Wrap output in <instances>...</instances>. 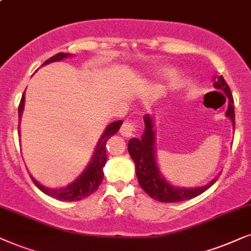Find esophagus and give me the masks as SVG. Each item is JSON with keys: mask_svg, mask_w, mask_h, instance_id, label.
I'll list each match as a JSON object with an SVG mask.
<instances>
[{"mask_svg": "<svg viewBox=\"0 0 251 251\" xmlns=\"http://www.w3.org/2000/svg\"><path fill=\"white\" fill-rule=\"evenodd\" d=\"M136 133H138V128H136L134 123L125 122L122 125V127H120V134L125 136V138H132Z\"/></svg>", "mask_w": 251, "mask_h": 251, "instance_id": "34e87169", "label": "esophagus"}]
</instances>
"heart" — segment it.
<instances>
[{
	"instance_id": "b5f03b06",
	"label": "heart",
	"mask_w": 251,
	"mask_h": 251,
	"mask_svg": "<svg viewBox=\"0 0 251 251\" xmlns=\"http://www.w3.org/2000/svg\"><path fill=\"white\" fill-rule=\"evenodd\" d=\"M158 73H159L160 75H163V76H170V75H175L176 70L173 69V68H170V66H165V68L159 69Z\"/></svg>"
}]
</instances>
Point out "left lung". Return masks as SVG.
<instances>
[{"label":"left lung","instance_id":"obj_1","mask_svg":"<svg viewBox=\"0 0 251 251\" xmlns=\"http://www.w3.org/2000/svg\"><path fill=\"white\" fill-rule=\"evenodd\" d=\"M213 87L218 91H222L228 99L225 116L229 118L233 124V128L235 125L234 115V101H233L232 93L223 75H215L212 79ZM145 122V131L140 139L132 138L128 141V152L131 155L133 162L135 164V173L138 181L141 188L148 194L150 198L156 201L172 203L186 201L196 198L204 193L210 186L213 185L216 179L210 181L208 185L196 187V188H186V187L175 186L170 183L160 172L159 166L157 164L156 157V131L153 129L155 123L150 115L143 117Z\"/></svg>","mask_w":251,"mask_h":251}]
</instances>
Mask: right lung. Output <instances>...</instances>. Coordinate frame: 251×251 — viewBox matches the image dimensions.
<instances>
[{
    "label": "right lung",
    "mask_w": 251,
    "mask_h": 251,
    "mask_svg": "<svg viewBox=\"0 0 251 251\" xmlns=\"http://www.w3.org/2000/svg\"><path fill=\"white\" fill-rule=\"evenodd\" d=\"M72 53L69 52H58L55 56H52L51 58L47 59L43 63L42 66L47 64H50L52 62H59L64 58L71 57ZM24 105H25V92L22 96L21 103L18 106V118L19 123H21V118L24 111ZM123 120H117V122L110 123L106 128L103 132L101 138H100L98 145H96L95 151L93 153L91 162L88 163V165L86 166V169L83 170L81 175H80L75 180H73L71 183H69L68 186L62 187V188H48V187L42 186L41 183L36 181V180L31 176V178L34 182V185L46 194V195L51 196V198L59 200V201H80V200L88 198L89 195H92L93 193L96 192L99 188V186L101 185L103 180V168H104L106 163V150H105V143L108 140L111 138L112 135H115L117 132L119 131L120 126H122ZM18 134L21 135V129H19L18 125Z\"/></svg>",
    "instance_id": "right-lung-1"
}]
</instances>
